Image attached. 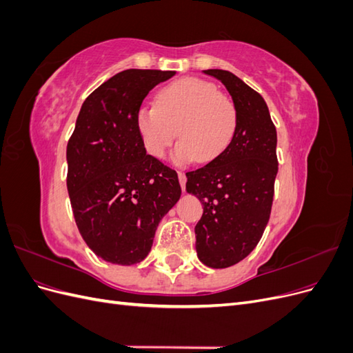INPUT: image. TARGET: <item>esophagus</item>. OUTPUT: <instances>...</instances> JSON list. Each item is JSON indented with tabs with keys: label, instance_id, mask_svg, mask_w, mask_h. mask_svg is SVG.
<instances>
[{
	"label": "esophagus",
	"instance_id": "1",
	"mask_svg": "<svg viewBox=\"0 0 353 353\" xmlns=\"http://www.w3.org/2000/svg\"><path fill=\"white\" fill-rule=\"evenodd\" d=\"M178 178H179V184H181V188H183V191H185V184H187V176L184 172H178Z\"/></svg>",
	"mask_w": 353,
	"mask_h": 353
}]
</instances>
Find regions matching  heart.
<instances>
[{"label":"heart","instance_id":"1","mask_svg":"<svg viewBox=\"0 0 353 353\" xmlns=\"http://www.w3.org/2000/svg\"><path fill=\"white\" fill-rule=\"evenodd\" d=\"M135 125L150 156L162 159L179 134L183 140L172 154L174 162L208 163L230 145L237 128V109L213 83L184 78L159 92L157 105H143Z\"/></svg>","mask_w":353,"mask_h":353}]
</instances>
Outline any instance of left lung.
<instances>
[{"label": "left lung", "mask_w": 353, "mask_h": 353, "mask_svg": "<svg viewBox=\"0 0 353 353\" xmlns=\"http://www.w3.org/2000/svg\"><path fill=\"white\" fill-rule=\"evenodd\" d=\"M222 82L237 109V128L227 150L193 172L185 190L203 205L194 228L199 261L213 270L243 261L270 221L279 172L276 131L262 95L236 74L203 70Z\"/></svg>", "instance_id": "8db88e82"}]
</instances>
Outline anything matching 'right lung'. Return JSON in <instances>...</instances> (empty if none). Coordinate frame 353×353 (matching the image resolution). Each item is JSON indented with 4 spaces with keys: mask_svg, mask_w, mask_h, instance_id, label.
<instances>
[{
    "mask_svg": "<svg viewBox=\"0 0 353 353\" xmlns=\"http://www.w3.org/2000/svg\"><path fill=\"white\" fill-rule=\"evenodd\" d=\"M172 70L128 69L83 101L68 143V191L88 248L114 265L140 263L159 222L181 197L175 170L147 154L137 113Z\"/></svg>",
    "mask_w": 353,
    "mask_h": 353,
    "instance_id": "obj_1",
    "label": "right lung"
}]
</instances>
